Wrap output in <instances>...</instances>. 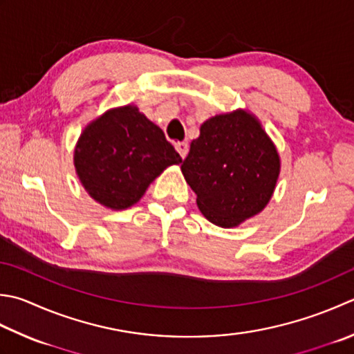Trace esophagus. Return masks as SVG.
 <instances>
[{
    "label": "esophagus",
    "instance_id": "34e87169",
    "mask_svg": "<svg viewBox=\"0 0 354 354\" xmlns=\"http://www.w3.org/2000/svg\"><path fill=\"white\" fill-rule=\"evenodd\" d=\"M175 149H176V151L179 155H181V158L184 159L185 158V155H187V151H189V144L187 142H176L175 144Z\"/></svg>",
    "mask_w": 354,
    "mask_h": 354
}]
</instances>
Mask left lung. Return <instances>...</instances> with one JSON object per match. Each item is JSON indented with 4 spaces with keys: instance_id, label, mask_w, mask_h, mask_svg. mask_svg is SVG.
<instances>
[{
    "instance_id": "obj_1",
    "label": "left lung",
    "mask_w": 354,
    "mask_h": 354,
    "mask_svg": "<svg viewBox=\"0 0 354 354\" xmlns=\"http://www.w3.org/2000/svg\"><path fill=\"white\" fill-rule=\"evenodd\" d=\"M201 213L233 228L266 209L281 173V156L261 121L245 109L201 124L181 165Z\"/></svg>"
}]
</instances>
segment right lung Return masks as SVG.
I'll use <instances>...</instances> for the list:
<instances>
[{
  "label": "right lung",
  "mask_w": 354,
  "mask_h": 354,
  "mask_svg": "<svg viewBox=\"0 0 354 354\" xmlns=\"http://www.w3.org/2000/svg\"><path fill=\"white\" fill-rule=\"evenodd\" d=\"M183 159L164 131L135 104L109 109L76 141L73 164L81 185L109 210L140 201L161 173Z\"/></svg>",
  "instance_id": "right-lung-1"
}]
</instances>
